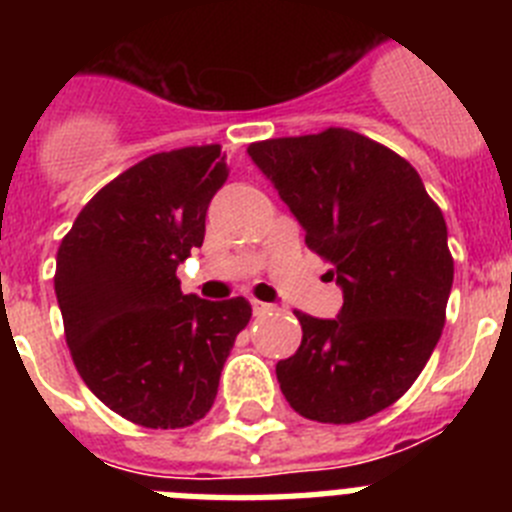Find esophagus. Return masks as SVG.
Returning <instances> with one entry per match:
<instances>
[{
  "label": "esophagus",
  "instance_id": "obj_1",
  "mask_svg": "<svg viewBox=\"0 0 512 512\" xmlns=\"http://www.w3.org/2000/svg\"><path fill=\"white\" fill-rule=\"evenodd\" d=\"M251 305H253V312H256V315H269V312L277 310L274 305H269V302H261V300H253Z\"/></svg>",
  "mask_w": 512,
  "mask_h": 512
}]
</instances>
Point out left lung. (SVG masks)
I'll list each match as a JSON object with an SVG mask.
<instances>
[{"label": "left lung", "mask_w": 512, "mask_h": 512, "mask_svg": "<svg viewBox=\"0 0 512 512\" xmlns=\"http://www.w3.org/2000/svg\"><path fill=\"white\" fill-rule=\"evenodd\" d=\"M343 289L336 320L297 310L302 343L279 361L282 395L302 418L359 423L413 387L446 323L454 282L446 220L418 171L348 128L251 143Z\"/></svg>", "instance_id": "8db88e82"}]
</instances>
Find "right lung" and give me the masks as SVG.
Returning a JSON list of instances; mask_svg holds the SVG:
<instances>
[{
  "label": "right lung",
  "instance_id": "add662e5",
  "mask_svg": "<svg viewBox=\"0 0 512 512\" xmlns=\"http://www.w3.org/2000/svg\"><path fill=\"white\" fill-rule=\"evenodd\" d=\"M228 174L217 143L153 153L104 184L58 246L53 282L76 372L143 428L205 418L251 320L246 297L207 302L176 277Z\"/></svg>",
  "mask_w": 512,
  "mask_h": 512
}]
</instances>
